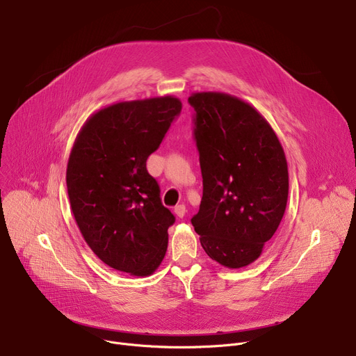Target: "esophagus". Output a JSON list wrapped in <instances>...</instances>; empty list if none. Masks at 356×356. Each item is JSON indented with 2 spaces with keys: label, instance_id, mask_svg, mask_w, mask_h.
Returning a JSON list of instances; mask_svg holds the SVG:
<instances>
[{
  "label": "esophagus",
  "instance_id": "obj_1",
  "mask_svg": "<svg viewBox=\"0 0 356 356\" xmlns=\"http://www.w3.org/2000/svg\"><path fill=\"white\" fill-rule=\"evenodd\" d=\"M186 212H188V209H186L184 204H177V207L175 208V213L179 216V218H183L186 215Z\"/></svg>",
  "mask_w": 356,
  "mask_h": 356
}]
</instances>
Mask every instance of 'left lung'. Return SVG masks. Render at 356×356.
Listing matches in <instances>:
<instances>
[{
    "instance_id": "obj_1",
    "label": "left lung",
    "mask_w": 356,
    "mask_h": 356,
    "mask_svg": "<svg viewBox=\"0 0 356 356\" xmlns=\"http://www.w3.org/2000/svg\"><path fill=\"white\" fill-rule=\"evenodd\" d=\"M195 138L203 196L192 225L200 245L227 268L263 254L282 222L289 168L282 143L252 105L225 92H195Z\"/></svg>"
}]
</instances>
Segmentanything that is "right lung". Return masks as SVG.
<instances>
[{"instance_id": "1", "label": "right lung", "mask_w": 356, "mask_h": 356, "mask_svg": "<svg viewBox=\"0 0 356 356\" xmlns=\"http://www.w3.org/2000/svg\"><path fill=\"white\" fill-rule=\"evenodd\" d=\"M180 111L172 95L115 102L93 112L73 143L70 209L89 248L111 268L145 277L165 255L175 216L145 161Z\"/></svg>"}]
</instances>
